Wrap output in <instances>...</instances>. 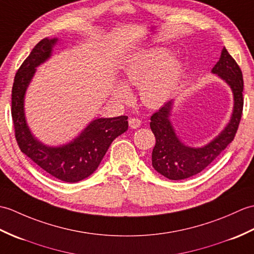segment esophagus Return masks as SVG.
<instances>
[{"mask_svg":"<svg viewBox=\"0 0 254 254\" xmlns=\"http://www.w3.org/2000/svg\"><path fill=\"white\" fill-rule=\"evenodd\" d=\"M128 123H129V126H130V128L132 129H137L140 127V125H141V121H140L139 118H130Z\"/></svg>","mask_w":254,"mask_h":254,"instance_id":"obj_1","label":"esophagus"}]
</instances>
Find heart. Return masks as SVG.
I'll return each instance as SVG.
<instances>
[{"mask_svg":"<svg viewBox=\"0 0 254 254\" xmlns=\"http://www.w3.org/2000/svg\"><path fill=\"white\" fill-rule=\"evenodd\" d=\"M123 75L127 86H139L140 98L146 106L157 108L176 91L182 63L176 55H168L164 48L143 50L126 62ZM126 85L117 82L113 88V97L120 102L131 99L130 90Z\"/></svg>","mask_w":254,"mask_h":254,"instance_id":"heart-1","label":"heart"}]
</instances>
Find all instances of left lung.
<instances>
[{"label": "left lung", "instance_id": "1", "mask_svg": "<svg viewBox=\"0 0 254 254\" xmlns=\"http://www.w3.org/2000/svg\"><path fill=\"white\" fill-rule=\"evenodd\" d=\"M212 74L217 75L232 89L234 108L226 127L210 142L194 148L179 139L171 122L174 100L168 101L151 116L150 127L156 139L152 151V166L168 179L182 180L203 171L233 141L237 132L244 108V79L238 64L225 48L212 68Z\"/></svg>", "mask_w": 254, "mask_h": 254}]
</instances>
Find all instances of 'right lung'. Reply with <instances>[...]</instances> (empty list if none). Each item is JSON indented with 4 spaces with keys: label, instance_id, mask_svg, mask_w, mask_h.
<instances>
[{
    "label": "right lung",
    "instance_id": "right-lung-1",
    "mask_svg": "<svg viewBox=\"0 0 254 254\" xmlns=\"http://www.w3.org/2000/svg\"><path fill=\"white\" fill-rule=\"evenodd\" d=\"M58 41V38L43 39L17 70L12 89V117L22 153L55 178L78 183L95 172L113 140L127 130L128 117L97 118L71 141L58 146L44 144L35 137L26 120L25 95L37 67L52 56Z\"/></svg>",
    "mask_w": 254,
    "mask_h": 254
}]
</instances>
